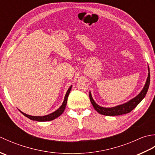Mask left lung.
<instances>
[{
  "label": "left lung",
  "mask_w": 155,
  "mask_h": 155,
  "mask_svg": "<svg viewBox=\"0 0 155 155\" xmlns=\"http://www.w3.org/2000/svg\"><path fill=\"white\" fill-rule=\"evenodd\" d=\"M150 84V70L149 67V74H148V77L146 81L145 85L143 88V89L141 91L140 93L137 95L136 97H134L133 99H131L127 103L123 104L121 105H118V106L112 107V108H104L102 107L95 103L94 101L93 98H92L91 92L89 93V97L90 101L91 102L92 104L94 107V108L96 110L98 113H100L103 115H106V116H118V115L130 113L132 111L134 108H135L138 104H139L141 101H142L144 97L147 93L148 89H149Z\"/></svg>",
  "instance_id": "8db88e82"
}]
</instances>
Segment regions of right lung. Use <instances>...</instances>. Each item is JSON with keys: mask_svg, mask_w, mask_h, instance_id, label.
<instances>
[{"mask_svg": "<svg viewBox=\"0 0 155 155\" xmlns=\"http://www.w3.org/2000/svg\"><path fill=\"white\" fill-rule=\"evenodd\" d=\"M71 88L72 86L70 87V88H68L67 93H66L65 95V97H64V100L63 101V103H62V105L60 107V108L57 109L56 111H54V113L49 114L48 115H45V116H42V117H37V116H31V115H28L25 114L24 113H22V111L20 110V112L23 114L25 115V117H27V118H28L29 119L32 120H37V121H39V122H42V121H49V120H54L55 118H57V117H58L60 115H61L63 113L64 109H65V107H66V105H67V99H68V94L70 93V91L71 90Z\"/></svg>", "mask_w": 155, "mask_h": 155, "instance_id": "add662e5", "label": "right lung"}]
</instances>
